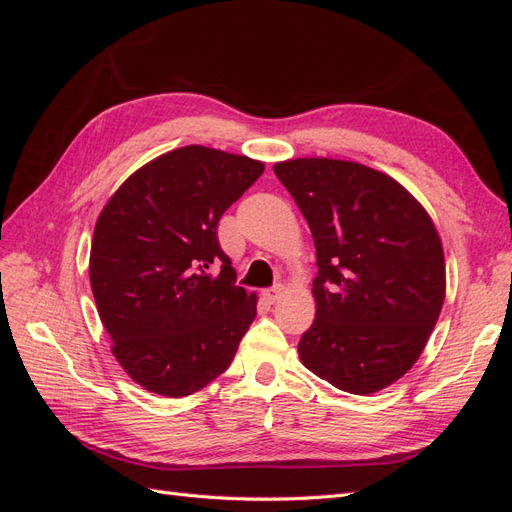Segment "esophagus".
<instances>
[{"mask_svg":"<svg viewBox=\"0 0 512 512\" xmlns=\"http://www.w3.org/2000/svg\"><path fill=\"white\" fill-rule=\"evenodd\" d=\"M284 294V288L282 286H275V288H269V290H265V299L269 301V303H275L277 299H280Z\"/></svg>","mask_w":512,"mask_h":512,"instance_id":"34e87169","label":"esophagus"}]
</instances>
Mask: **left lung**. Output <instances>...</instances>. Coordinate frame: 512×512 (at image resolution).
Returning <instances> with one entry per match:
<instances>
[{"label":"left lung","mask_w":512,"mask_h":512,"mask_svg":"<svg viewBox=\"0 0 512 512\" xmlns=\"http://www.w3.org/2000/svg\"><path fill=\"white\" fill-rule=\"evenodd\" d=\"M273 170L316 245V320L299 359L339 391L378 393L408 374L442 312L438 230L382 170L333 158H294Z\"/></svg>","instance_id":"8db88e82"}]
</instances>
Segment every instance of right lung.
Instances as JSON below:
<instances>
[{
  "instance_id": "obj_1",
  "label": "right lung",
  "mask_w": 512,
  "mask_h": 512,
  "mask_svg": "<svg viewBox=\"0 0 512 512\" xmlns=\"http://www.w3.org/2000/svg\"><path fill=\"white\" fill-rule=\"evenodd\" d=\"M262 170L237 153L179 147L134 170L100 211L91 292L115 359L149 393L205 389L254 322L258 297L235 286L218 222Z\"/></svg>"
}]
</instances>
